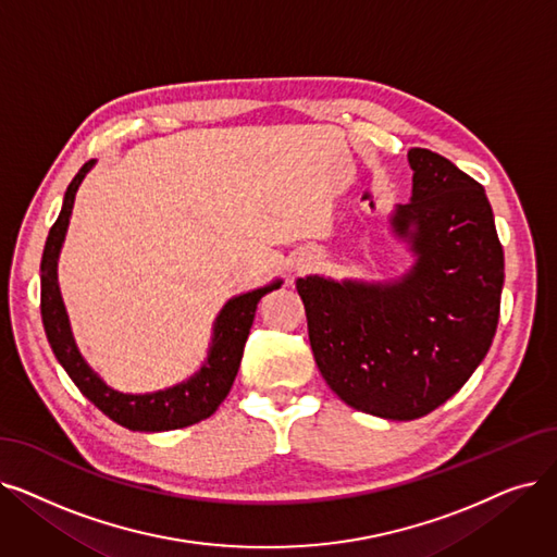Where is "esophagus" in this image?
Masks as SVG:
<instances>
[{"label": "esophagus", "mask_w": 557, "mask_h": 557, "mask_svg": "<svg viewBox=\"0 0 557 557\" xmlns=\"http://www.w3.org/2000/svg\"><path fill=\"white\" fill-rule=\"evenodd\" d=\"M307 269V263H298V271H305Z\"/></svg>", "instance_id": "1"}]
</instances>
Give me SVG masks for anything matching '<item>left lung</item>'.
<instances>
[{"mask_svg":"<svg viewBox=\"0 0 557 557\" xmlns=\"http://www.w3.org/2000/svg\"><path fill=\"white\" fill-rule=\"evenodd\" d=\"M407 159L412 200L389 223L412 269L394 282H296L330 389L392 421L425 417L462 389L492 346L505 277L485 188L437 152L412 148Z\"/></svg>","mask_w":557,"mask_h":557,"instance_id":"1","label":"left lung"}]
</instances>
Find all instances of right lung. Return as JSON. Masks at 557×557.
<instances>
[{"instance_id":"right-lung-1","label":"right lung","mask_w":557,"mask_h":557,"mask_svg":"<svg viewBox=\"0 0 557 557\" xmlns=\"http://www.w3.org/2000/svg\"><path fill=\"white\" fill-rule=\"evenodd\" d=\"M92 163L95 161L84 163L75 180L70 182L61 213L57 223L52 225L42 250L40 313L47 342H50L70 380L79 386V392L117 425L136 432H165L209 419L232 389L259 300L269 292H273V288H280L282 282L275 280L269 286L240 294L221 309L219 319L213 323L209 357L202 369L186 382H180L171 386V389L154 394H120L111 389V386L104 384V380L86 364L75 344L57 280V261L67 232L72 205H75L77 188L92 168Z\"/></svg>"}]
</instances>
